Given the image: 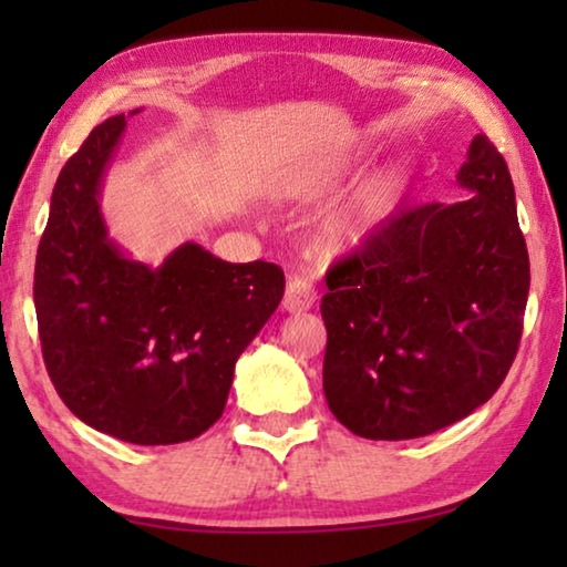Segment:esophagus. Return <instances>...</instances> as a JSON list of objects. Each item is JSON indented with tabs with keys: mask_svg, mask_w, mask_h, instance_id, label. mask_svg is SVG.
Masks as SVG:
<instances>
[{
	"mask_svg": "<svg viewBox=\"0 0 567 567\" xmlns=\"http://www.w3.org/2000/svg\"><path fill=\"white\" fill-rule=\"evenodd\" d=\"M317 301V291L315 286L307 281V278L291 276L289 284H286V293H284V309L286 312H307Z\"/></svg>",
	"mask_w": 567,
	"mask_h": 567,
	"instance_id": "1",
	"label": "esophagus"
}]
</instances>
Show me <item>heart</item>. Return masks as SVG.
Masks as SVG:
<instances>
[{
	"label": "heart",
	"mask_w": 567,
	"mask_h": 567,
	"mask_svg": "<svg viewBox=\"0 0 567 567\" xmlns=\"http://www.w3.org/2000/svg\"><path fill=\"white\" fill-rule=\"evenodd\" d=\"M328 183H332V177H293L284 185V193L291 198H307ZM394 196H398V177L392 173L377 175L353 196H348L343 204L324 214L320 229H317V243L330 255L359 250L384 227Z\"/></svg>",
	"instance_id": "1"
}]
</instances>
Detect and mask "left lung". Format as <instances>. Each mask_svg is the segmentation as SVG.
<instances>
[{"label":"left lung","instance_id":"left-lung-1","mask_svg":"<svg viewBox=\"0 0 567 567\" xmlns=\"http://www.w3.org/2000/svg\"><path fill=\"white\" fill-rule=\"evenodd\" d=\"M472 196L405 208L328 274L322 390L371 441L421 439L506 379L529 297V252L506 159L477 134L456 173Z\"/></svg>","mask_w":567,"mask_h":567}]
</instances>
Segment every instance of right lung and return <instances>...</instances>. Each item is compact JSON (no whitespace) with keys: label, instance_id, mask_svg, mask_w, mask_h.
<instances>
[{"label":"right lung","instance_id":"1","mask_svg":"<svg viewBox=\"0 0 567 567\" xmlns=\"http://www.w3.org/2000/svg\"><path fill=\"white\" fill-rule=\"evenodd\" d=\"M136 113L92 128L61 169L33 301L64 405L107 436L162 446L219 421L235 363L281 305L286 281L276 262H227L196 243L150 266L107 235L103 181Z\"/></svg>","mask_w":567,"mask_h":567}]
</instances>
